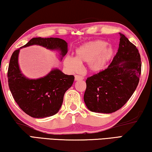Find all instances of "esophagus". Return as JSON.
Returning <instances> with one entry per match:
<instances>
[{
    "instance_id": "esophagus-1",
    "label": "esophagus",
    "mask_w": 152,
    "mask_h": 152,
    "mask_svg": "<svg viewBox=\"0 0 152 152\" xmlns=\"http://www.w3.org/2000/svg\"><path fill=\"white\" fill-rule=\"evenodd\" d=\"M84 78L82 76H79V75H76L75 76V80L78 81V80H83Z\"/></svg>"
}]
</instances>
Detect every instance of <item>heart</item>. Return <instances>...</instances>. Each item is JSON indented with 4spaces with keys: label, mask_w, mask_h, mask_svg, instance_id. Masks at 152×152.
<instances>
[{
    "label": "heart",
    "mask_w": 152,
    "mask_h": 152,
    "mask_svg": "<svg viewBox=\"0 0 152 152\" xmlns=\"http://www.w3.org/2000/svg\"><path fill=\"white\" fill-rule=\"evenodd\" d=\"M107 45L106 42L101 40L84 43L76 50L75 58H66L64 66L70 72H76L80 68V64L88 63L90 70L92 72H99L114 55V48Z\"/></svg>",
    "instance_id": "b5f03b06"
}]
</instances>
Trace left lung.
Masks as SVG:
<instances>
[{
	"label": "left lung",
	"mask_w": 152,
	"mask_h": 152,
	"mask_svg": "<svg viewBox=\"0 0 152 152\" xmlns=\"http://www.w3.org/2000/svg\"><path fill=\"white\" fill-rule=\"evenodd\" d=\"M120 34L117 53L107 69L86 79L84 101L92 112L112 113L127 102L140 81V54L135 45Z\"/></svg>",
	"instance_id": "left-lung-1"
}]
</instances>
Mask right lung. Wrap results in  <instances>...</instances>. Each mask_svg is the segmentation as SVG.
I'll return each instance as SVG.
<instances>
[{
  "label": "right lung",
  "mask_w": 152,
  "mask_h": 152,
  "mask_svg": "<svg viewBox=\"0 0 152 152\" xmlns=\"http://www.w3.org/2000/svg\"><path fill=\"white\" fill-rule=\"evenodd\" d=\"M33 45L59 50L61 60L68 52V43L60 38L34 37L27 44L15 50L10 60L7 77L9 89L15 102L31 117H50L60 110L64 94L72 85L74 76L64 74L59 69H53L41 78H26L20 70L18 57L20 48Z\"/></svg>",
  "instance_id": "right-lung-1"
}]
</instances>
